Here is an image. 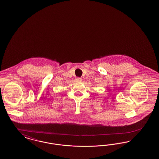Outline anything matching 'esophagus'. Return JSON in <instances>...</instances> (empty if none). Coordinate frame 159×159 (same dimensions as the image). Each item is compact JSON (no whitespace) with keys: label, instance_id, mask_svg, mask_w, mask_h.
<instances>
[{"label":"esophagus","instance_id":"34e87169","mask_svg":"<svg viewBox=\"0 0 159 159\" xmlns=\"http://www.w3.org/2000/svg\"><path fill=\"white\" fill-rule=\"evenodd\" d=\"M76 82H81L82 81V79L80 78V77H77L75 80Z\"/></svg>","mask_w":159,"mask_h":159}]
</instances>
